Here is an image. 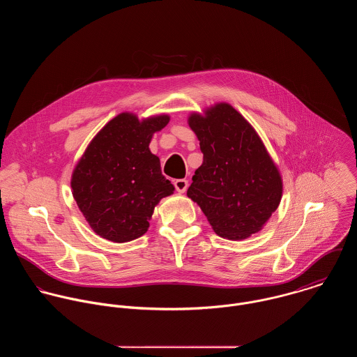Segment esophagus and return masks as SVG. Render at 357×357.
<instances>
[{"label":"esophagus","mask_w":357,"mask_h":357,"mask_svg":"<svg viewBox=\"0 0 357 357\" xmlns=\"http://www.w3.org/2000/svg\"><path fill=\"white\" fill-rule=\"evenodd\" d=\"M174 187H176V190H177V192H180V194H183V192H185L187 191V188H188V180H185V178H178V180H174Z\"/></svg>","instance_id":"obj_1"}]
</instances>
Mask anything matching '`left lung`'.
Returning a JSON list of instances; mask_svg holds the SVG:
<instances>
[{
	"instance_id": "1",
	"label": "left lung",
	"mask_w": 357,
	"mask_h": 357,
	"mask_svg": "<svg viewBox=\"0 0 357 357\" xmlns=\"http://www.w3.org/2000/svg\"><path fill=\"white\" fill-rule=\"evenodd\" d=\"M202 165L187 195L201 206L214 232L241 241L261 231L282 199V177L253 126L228 102L191 114Z\"/></svg>"
}]
</instances>
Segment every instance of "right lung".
Listing matches in <instances>:
<instances>
[{
    "label": "right lung",
    "instance_id": "obj_1",
    "mask_svg": "<svg viewBox=\"0 0 357 357\" xmlns=\"http://www.w3.org/2000/svg\"><path fill=\"white\" fill-rule=\"evenodd\" d=\"M169 115L139 121L122 112L88 146L71 177L73 197L91 228L104 239L123 243L144 235L153 207L173 194L149 146Z\"/></svg>",
    "mask_w": 357,
    "mask_h": 357
}]
</instances>
